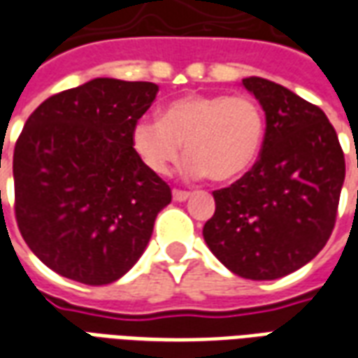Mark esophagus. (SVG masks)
<instances>
[{
	"instance_id": "34e87169",
	"label": "esophagus",
	"mask_w": 358,
	"mask_h": 358,
	"mask_svg": "<svg viewBox=\"0 0 358 358\" xmlns=\"http://www.w3.org/2000/svg\"><path fill=\"white\" fill-rule=\"evenodd\" d=\"M172 197H174V201H186V199H189V192H182V189H174L172 192Z\"/></svg>"
}]
</instances>
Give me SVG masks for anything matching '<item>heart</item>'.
<instances>
[{"mask_svg":"<svg viewBox=\"0 0 358 358\" xmlns=\"http://www.w3.org/2000/svg\"><path fill=\"white\" fill-rule=\"evenodd\" d=\"M263 141V110L245 95H182L164 105L161 120L141 118L132 128V148L149 171L166 174L186 145L184 176H210L220 184L241 178Z\"/></svg>","mask_w":358,"mask_h":358,"instance_id":"obj_1","label":"heart"}]
</instances>
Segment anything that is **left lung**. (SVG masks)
Listing matches in <instances>:
<instances>
[{
	"mask_svg": "<svg viewBox=\"0 0 358 358\" xmlns=\"http://www.w3.org/2000/svg\"><path fill=\"white\" fill-rule=\"evenodd\" d=\"M266 120L255 166L215 192L203 228L213 255L248 280H276L313 261L330 238L345 159L320 107L259 76L241 80Z\"/></svg>",
	"mask_w": 358,
	"mask_h": 358,
	"instance_id": "8db88e82",
	"label": "left lung"
}]
</instances>
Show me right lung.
Returning <instances> with one entry per match:
<instances>
[{
    "label": "right lung",
    "instance_id": "right-lung-1",
    "mask_svg": "<svg viewBox=\"0 0 358 358\" xmlns=\"http://www.w3.org/2000/svg\"><path fill=\"white\" fill-rule=\"evenodd\" d=\"M153 82L94 78L28 117L13 155L17 224L40 261L88 285L122 278L148 248L166 182L132 148Z\"/></svg>",
    "mask_w": 358,
    "mask_h": 358
}]
</instances>
